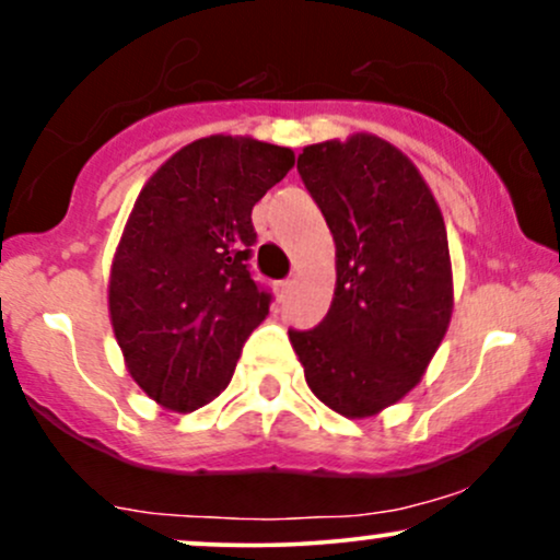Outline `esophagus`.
<instances>
[{
  "mask_svg": "<svg viewBox=\"0 0 560 560\" xmlns=\"http://www.w3.org/2000/svg\"><path fill=\"white\" fill-rule=\"evenodd\" d=\"M276 289H279V294H287L289 289H292V279H284V281H279V284H276Z\"/></svg>",
  "mask_w": 560,
  "mask_h": 560,
  "instance_id": "34e87169",
  "label": "esophagus"
}]
</instances>
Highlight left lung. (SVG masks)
Wrapping results in <instances>:
<instances>
[{"instance_id":"left-lung-1","label":"left lung","mask_w":560,"mask_h":560,"mask_svg":"<svg viewBox=\"0 0 560 560\" xmlns=\"http://www.w3.org/2000/svg\"><path fill=\"white\" fill-rule=\"evenodd\" d=\"M298 171L337 247L326 318L289 331L305 382L345 419H369L427 374L453 316V266L423 176L376 133L311 144Z\"/></svg>"}]
</instances>
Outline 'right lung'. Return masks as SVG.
I'll list each match as a JSON object with an SVG mask.
<instances>
[{
	"mask_svg": "<svg viewBox=\"0 0 560 560\" xmlns=\"http://www.w3.org/2000/svg\"><path fill=\"white\" fill-rule=\"evenodd\" d=\"M294 152L213 133L182 147L141 186L113 255L107 307L128 374L176 413L213 402L271 294L247 271L255 202Z\"/></svg>",
	"mask_w": 560,
	"mask_h": 560,
	"instance_id": "obj_1",
	"label": "right lung"
}]
</instances>
